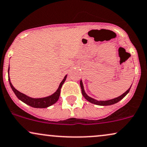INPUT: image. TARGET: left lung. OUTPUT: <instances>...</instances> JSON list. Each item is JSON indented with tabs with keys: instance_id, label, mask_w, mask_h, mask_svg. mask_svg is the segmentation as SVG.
Wrapping results in <instances>:
<instances>
[{
	"instance_id": "8db88e82",
	"label": "left lung",
	"mask_w": 147,
	"mask_h": 147,
	"mask_svg": "<svg viewBox=\"0 0 147 147\" xmlns=\"http://www.w3.org/2000/svg\"><path fill=\"white\" fill-rule=\"evenodd\" d=\"M80 85H81V92H82V94L83 96V97H84L85 99H86L87 101H89L90 102L92 103V104H94V105H100V106H109V105H114V104L118 102H119L121 100H122L123 98L125 97V96L127 95V94L129 93V90H130V88L131 87H129L128 90L126 91L125 93H123V94H122L121 96H119L117 98H115L114 99H112V100H106V101H98V100H96L95 99H94V98L90 97V96H88L86 94V93L84 91V88H83V83H82V81H80Z\"/></svg>"
}]
</instances>
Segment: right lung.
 I'll return each mask as SVG.
<instances>
[{
  "label": "right lung",
  "mask_w": 147,
  "mask_h": 147,
  "mask_svg": "<svg viewBox=\"0 0 147 147\" xmlns=\"http://www.w3.org/2000/svg\"><path fill=\"white\" fill-rule=\"evenodd\" d=\"M9 72V67L8 70V72ZM66 77L67 75H66L64 78V79L62 80V82L60 83V85H59L58 89H57L56 92H55L54 94H53L52 95L47 96V97L45 98H32L29 97L25 94H22V93L20 92L19 91L16 90L15 87L13 86L10 81V78H9V84H10V86L11 87L12 90L13 91V92L16 94V96L18 97V99H20L21 101L23 102L26 105L30 106V107H34V108H47L48 107H50L53 104H55L56 102L58 100L59 97H60V90L61 87H62V85L64 84V81H66Z\"/></svg>",
  "instance_id": "obj_1"
}]
</instances>
